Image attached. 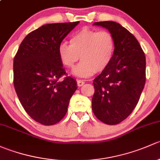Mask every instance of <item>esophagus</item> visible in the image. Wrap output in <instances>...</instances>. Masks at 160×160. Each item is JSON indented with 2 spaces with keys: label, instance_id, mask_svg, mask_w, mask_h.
<instances>
[{
  "label": "esophagus",
  "instance_id": "obj_1",
  "mask_svg": "<svg viewBox=\"0 0 160 160\" xmlns=\"http://www.w3.org/2000/svg\"><path fill=\"white\" fill-rule=\"evenodd\" d=\"M77 85H78V87H82L83 84H84V83H85L83 80H77Z\"/></svg>",
  "mask_w": 160,
  "mask_h": 160
}]
</instances>
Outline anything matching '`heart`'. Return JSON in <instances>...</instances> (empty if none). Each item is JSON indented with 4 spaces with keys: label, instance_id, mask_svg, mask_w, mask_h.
Wrapping results in <instances>:
<instances>
[{
    "label": "heart",
    "instance_id": "1",
    "mask_svg": "<svg viewBox=\"0 0 160 160\" xmlns=\"http://www.w3.org/2000/svg\"><path fill=\"white\" fill-rule=\"evenodd\" d=\"M70 44L61 43L58 47V56L62 65L68 68H72L79 58L81 59L72 71L78 77H88L95 72L106 70L115 49L114 38L110 32L87 28L73 34Z\"/></svg>",
    "mask_w": 160,
    "mask_h": 160
}]
</instances>
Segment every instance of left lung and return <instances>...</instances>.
<instances>
[{"label":"left lung","instance_id":"8db88e82","mask_svg":"<svg viewBox=\"0 0 160 160\" xmlns=\"http://www.w3.org/2000/svg\"><path fill=\"white\" fill-rule=\"evenodd\" d=\"M109 31L115 42L110 65L93 80L92 110L108 125L125 120L137 105L146 83V56L131 32L112 21L94 22Z\"/></svg>","mask_w":160,"mask_h":160}]
</instances>
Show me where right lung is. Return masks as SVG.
<instances>
[{"label":"right lung","mask_w":160,"mask_h":160,"mask_svg":"<svg viewBox=\"0 0 160 160\" xmlns=\"http://www.w3.org/2000/svg\"><path fill=\"white\" fill-rule=\"evenodd\" d=\"M79 22L47 24L30 32L14 59V86L21 104L32 118L45 125L60 122L77 89L66 73L58 47Z\"/></svg>","instance_id":"1"}]
</instances>
